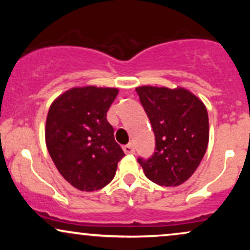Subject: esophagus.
<instances>
[{"label": "esophagus", "instance_id": "obj_1", "mask_svg": "<svg viewBox=\"0 0 250 250\" xmlns=\"http://www.w3.org/2000/svg\"><path fill=\"white\" fill-rule=\"evenodd\" d=\"M123 151L128 155H133L135 154V148L133 145H127V146H123Z\"/></svg>", "mask_w": 250, "mask_h": 250}]
</instances>
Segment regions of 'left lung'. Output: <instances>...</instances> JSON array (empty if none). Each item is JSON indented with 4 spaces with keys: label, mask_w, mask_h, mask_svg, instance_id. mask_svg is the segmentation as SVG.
<instances>
[{
    "label": "left lung",
    "mask_w": 250,
    "mask_h": 250,
    "mask_svg": "<svg viewBox=\"0 0 250 250\" xmlns=\"http://www.w3.org/2000/svg\"><path fill=\"white\" fill-rule=\"evenodd\" d=\"M136 93L151 123L155 153L139 157L146 176L175 187L186 182L202 161L209 140L205 104L186 89L139 87Z\"/></svg>",
    "instance_id": "obj_1"
}]
</instances>
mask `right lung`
<instances>
[{"instance_id": "1", "label": "right lung", "mask_w": 250, "mask_h": 250, "mask_svg": "<svg viewBox=\"0 0 250 250\" xmlns=\"http://www.w3.org/2000/svg\"><path fill=\"white\" fill-rule=\"evenodd\" d=\"M115 88H73L57 97L45 123V143L57 170L73 187L99 190L114 179L125 156L107 111Z\"/></svg>"}]
</instances>
